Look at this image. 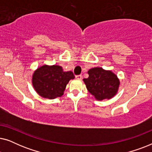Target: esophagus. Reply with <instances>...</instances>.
<instances>
[{
    "instance_id": "34e87169",
    "label": "esophagus",
    "mask_w": 152,
    "mask_h": 152,
    "mask_svg": "<svg viewBox=\"0 0 152 152\" xmlns=\"http://www.w3.org/2000/svg\"><path fill=\"white\" fill-rule=\"evenodd\" d=\"M75 77L77 79V80H81L82 77V75H77L75 76Z\"/></svg>"
}]
</instances>
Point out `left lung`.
I'll use <instances>...</instances> for the list:
<instances>
[{
    "mask_svg": "<svg viewBox=\"0 0 152 152\" xmlns=\"http://www.w3.org/2000/svg\"><path fill=\"white\" fill-rule=\"evenodd\" d=\"M89 77L84 79L86 88L98 100L110 99L116 94L119 86V80L111 71H107L102 68L89 70Z\"/></svg>",
    "mask_w": 152,
    "mask_h": 152,
    "instance_id": "left-lung-1",
    "label": "left lung"
}]
</instances>
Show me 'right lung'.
Here are the masks:
<instances>
[{
  "label": "right lung",
  "mask_w": 152,
  "mask_h": 152,
  "mask_svg": "<svg viewBox=\"0 0 152 152\" xmlns=\"http://www.w3.org/2000/svg\"><path fill=\"white\" fill-rule=\"evenodd\" d=\"M74 78L73 72H64L61 66L45 65L34 72L32 84L35 90L41 97L54 99L64 94L66 84Z\"/></svg>",
  "instance_id": "obj_1"
}]
</instances>
